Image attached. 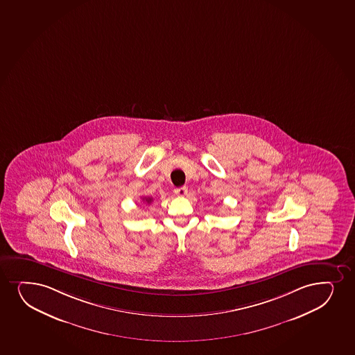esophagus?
<instances>
[{
	"instance_id": "1",
	"label": "esophagus",
	"mask_w": 355,
	"mask_h": 355,
	"mask_svg": "<svg viewBox=\"0 0 355 355\" xmlns=\"http://www.w3.org/2000/svg\"><path fill=\"white\" fill-rule=\"evenodd\" d=\"M175 193L177 196H185L188 193V188L187 187H180V188L175 189Z\"/></svg>"
}]
</instances>
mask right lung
<instances>
[{"label":"right lung","mask_w":355,"mask_h":355,"mask_svg":"<svg viewBox=\"0 0 355 355\" xmlns=\"http://www.w3.org/2000/svg\"><path fill=\"white\" fill-rule=\"evenodd\" d=\"M144 200H146V203H150V202H152V198H150V197H148V198H146V197H145V198H144Z\"/></svg>","instance_id":"1"}]
</instances>
